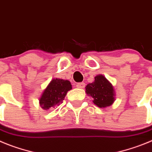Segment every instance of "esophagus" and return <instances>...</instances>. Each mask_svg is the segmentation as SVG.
<instances>
[{"mask_svg": "<svg viewBox=\"0 0 152 152\" xmlns=\"http://www.w3.org/2000/svg\"><path fill=\"white\" fill-rule=\"evenodd\" d=\"M85 83H79L76 84V87H77L78 88H85Z\"/></svg>", "mask_w": 152, "mask_h": 152, "instance_id": "1", "label": "esophagus"}]
</instances>
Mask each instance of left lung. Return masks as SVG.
<instances>
[{
	"label": "left lung",
	"instance_id": "8db88e82",
	"mask_svg": "<svg viewBox=\"0 0 152 152\" xmlns=\"http://www.w3.org/2000/svg\"><path fill=\"white\" fill-rule=\"evenodd\" d=\"M86 91L94 98V104L102 108L110 106L114 102L113 86L102 75L95 76V81L86 86Z\"/></svg>",
	"mask_w": 152,
	"mask_h": 152
}]
</instances>
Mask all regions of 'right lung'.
Listing matches in <instances>:
<instances>
[{"instance_id":"right-lung-1","label":"right lung","mask_w":152,"mask_h":152,"mask_svg":"<svg viewBox=\"0 0 152 152\" xmlns=\"http://www.w3.org/2000/svg\"><path fill=\"white\" fill-rule=\"evenodd\" d=\"M72 89V85L68 80L54 79L45 89L39 103L45 110L60 104L64 100L68 91Z\"/></svg>"}]
</instances>
